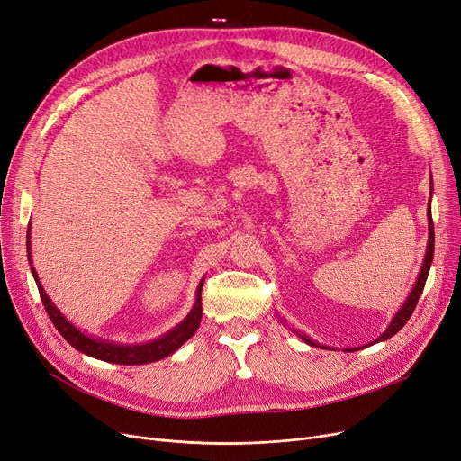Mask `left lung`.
<instances>
[{"label": "left lung", "mask_w": 461, "mask_h": 461, "mask_svg": "<svg viewBox=\"0 0 461 461\" xmlns=\"http://www.w3.org/2000/svg\"><path fill=\"white\" fill-rule=\"evenodd\" d=\"M429 192H434V182L429 180ZM428 246H426V255H424V262H422V266H420V272H419V277H417V281H415V285H413V290L410 292V295H408V300H405L403 303H402V307L398 309V312L394 314V318L391 320V323L387 326V330L377 337L374 342H370V344H375V342H384V340H387V339H391L393 335H396L403 326H405V321H408L410 318H411V314H413V311H415V307H417V302H419V297H420V294H422V290H424V285H426V279H428V272H429V266H431V260H434V241H436V234H434V221H431V208H429V203H428ZM283 320V318H281ZM283 321H286V320H283ZM297 337H300L302 340H305L309 346H316V348H323V349H335V348H331V346H323V344H320V342H314L311 337H307L305 333H302V331H297V330H292ZM356 349H361V348H346L344 351H356Z\"/></svg>", "instance_id": "obj_1"}]
</instances>
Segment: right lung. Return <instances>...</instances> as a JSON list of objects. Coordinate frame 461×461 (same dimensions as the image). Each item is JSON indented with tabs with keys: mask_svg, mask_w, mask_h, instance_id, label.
Returning a JSON list of instances; mask_svg holds the SVG:
<instances>
[{
	"mask_svg": "<svg viewBox=\"0 0 461 461\" xmlns=\"http://www.w3.org/2000/svg\"><path fill=\"white\" fill-rule=\"evenodd\" d=\"M27 257H30V264L32 262V240H30V230H27ZM32 274L35 277V283L39 286V294L41 300L46 307V312L51 320L56 330L65 337V340L76 348L81 354H86L89 357L105 361V363H115V365H147V363H154L159 359H166L167 356L175 354V351L187 342L195 335V331L199 330L201 323V316H203V302H201V290L204 285V277L201 279L199 286H197V297L194 309L189 311V314L175 326L171 331L164 333L161 337L143 342V344H119V342H112L105 339H98L93 335H87L84 331H79L74 323L56 307L53 302L50 300V295L46 294V290L42 288L41 281H39V274L35 272V267L32 266Z\"/></svg>",
	"mask_w": 461,
	"mask_h": 461,
	"instance_id": "add662e5",
	"label": "right lung"
}]
</instances>
